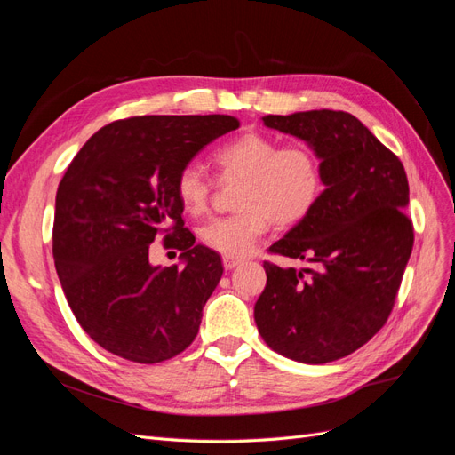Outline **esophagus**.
Returning <instances> with one entry per match:
<instances>
[{"label": "esophagus", "mask_w": 455, "mask_h": 455, "mask_svg": "<svg viewBox=\"0 0 455 455\" xmlns=\"http://www.w3.org/2000/svg\"><path fill=\"white\" fill-rule=\"evenodd\" d=\"M222 261H224V267H226V269H233V267H237L243 259H241V258H235V256H224Z\"/></svg>", "instance_id": "1"}]
</instances>
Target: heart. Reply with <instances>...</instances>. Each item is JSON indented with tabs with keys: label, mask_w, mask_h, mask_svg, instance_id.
Here are the masks:
<instances>
[{
	"label": "heart",
	"mask_w": 455,
	"mask_h": 455,
	"mask_svg": "<svg viewBox=\"0 0 455 455\" xmlns=\"http://www.w3.org/2000/svg\"><path fill=\"white\" fill-rule=\"evenodd\" d=\"M222 182H241L239 212L206 222L199 235L204 246L224 256H246L267 231L269 222L292 226L304 220L323 194V163L307 144H284L273 136L243 132L212 154ZM214 180L197 164L176 178V196L189 214L209 206Z\"/></svg>",
	"instance_id": "b5f03b06"
}]
</instances>
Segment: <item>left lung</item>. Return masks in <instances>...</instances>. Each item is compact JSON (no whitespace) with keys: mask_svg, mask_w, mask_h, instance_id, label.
Returning a JSON list of instances; mask_svg holds the SVG:
<instances>
[{"mask_svg":"<svg viewBox=\"0 0 455 455\" xmlns=\"http://www.w3.org/2000/svg\"><path fill=\"white\" fill-rule=\"evenodd\" d=\"M306 140L321 157L324 191L315 209L269 246L316 269L264 261L254 306L258 332L288 359L324 364L363 347L387 323L414 246L401 159L347 112L311 109L261 117Z\"/></svg>","mask_w":455,"mask_h":455,"instance_id":"left-lung-1","label":"left lung"}]
</instances>
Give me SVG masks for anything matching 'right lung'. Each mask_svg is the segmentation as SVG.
Here are the masks:
<instances>
[{
    "label": "right lung",
    "instance_id": "add662e5",
    "mask_svg": "<svg viewBox=\"0 0 455 455\" xmlns=\"http://www.w3.org/2000/svg\"><path fill=\"white\" fill-rule=\"evenodd\" d=\"M233 116H140L94 132L59 184L52 258L68 306L106 351L140 364L191 346L222 258L184 228L176 178ZM164 235L185 266L156 268L148 244Z\"/></svg>",
    "mask_w": 455,
    "mask_h": 455
}]
</instances>
